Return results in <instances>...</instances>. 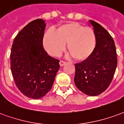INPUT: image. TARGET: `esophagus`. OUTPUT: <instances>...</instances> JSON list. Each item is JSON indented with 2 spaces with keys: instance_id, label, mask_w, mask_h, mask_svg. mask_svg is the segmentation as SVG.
Masks as SVG:
<instances>
[{
  "instance_id": "34e87169",
  "label": "esophagus",
  "mask_w": 124,
  "mask_h": 124,
  "mask_svg": "<svg viewBox=\"0 0 124 124\" xmlns=\"http://www.w3.org/2000/svg\"><path fill=\"white\" fill-rule=\"evenodd\" d=\"M65 63H66L65 61H59V65H60L61 67H63V65H65Z\"/></svg>"
}]
</instances>
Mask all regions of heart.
Instances as JSON below:
<instances>
[{"label":"heart","mask_w":124,"mask_h":124,"mask_svg":"<svg viewBox=\"0 0 124 124\" xmlns=\"http://www.w3.org/2000/svg\"><path fill=\"white\" fill-rule=\"evenodd\" d=\"M74 59L83 61L88 59L96 46V36L93 29L77 22H69L59 26L55 33L49 30L43 38V47L54 57L59 56L65 47Z\"/></svg>","instance_id":"1"}]
</instances>
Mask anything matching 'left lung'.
<instances>
[{"mask_svg": "<svg viewBox=\"0 0 124 124\" xmlns=\"http://www.w3.org/2000/svg\"><path fill=\"white\" fill-rule=\"evenodd\" d=\"M96 36L92 55L75 64L76 86L85 94L94 96L105 91L111 83L117 67L115 43L110 33L93 20L88 21Z\"/></svg>", "mask_w": 124, "mask_h": 124, "instance_id": "obj_1", "label": "left lung"}]
</instances>
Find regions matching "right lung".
Returning <instances> with one entry per match:
<instances>
[{"mask_svg":"<svg viewBox=\"0 0 124 124\" xmlns=\"http://www.w3.org/2000/svg\"><path fill=\"white\" fill-rule=\"evenodd\" d=\"M46 24L37 19L27 24L14 38L10 67L19 91L32 99H39L51 90L59 69L58 59L47 55L43 47Z\"/></svg>","mask_w":124,"mask_h":124,"instance_id":"1","label":"right lung"}]
</instances>
